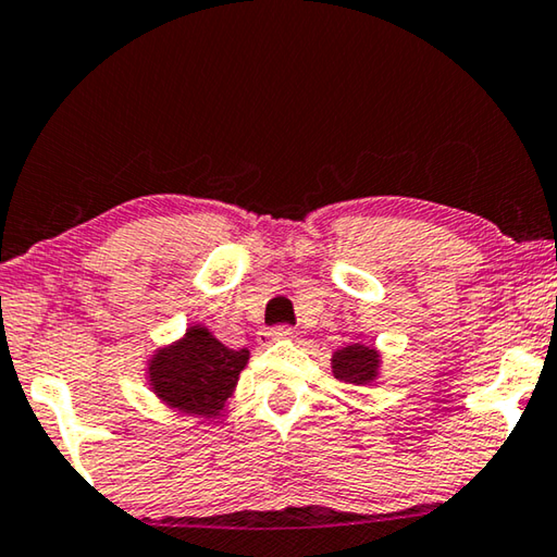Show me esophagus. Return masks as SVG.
<instances>
[{
    "instance_id": "esophagus-1",
    "label": "esophagus",
    "mask_w": 557,
    "mask_h": 557,
    "mask_svg": "<svg viewBox=\"0 0 557 557\" xmlns=\"http://www.w3.org/2000/svg\"><path fill=\"white\" fill-rule=\"evenodd\" d=\"M261 335H263V339H288V337H294V333H290V327H286V325L271 327V330H267V333H261Z\"/></svg>"
}]
</instances>
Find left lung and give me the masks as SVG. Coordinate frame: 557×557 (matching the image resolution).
Wrapping results in <instances>:
<instances>
[{"label":"left lung","instance_id":"left-lung-1","mask_svg":"<svg viewBox=\"0 0 557 557\" xmlns=\"http://www.w3.org/2000/svg\"><path fill=\"white\" fill-rule=\"evenodd\" d=\"M382 355L374 347L367 345H347L333 355V374L345 384H372L379 376Z\"/></svg>","mask_w":557,"mask_h":557}]
</instances>
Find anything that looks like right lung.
<instances>
[{
  "label": "right lung",
  "mask_w": 557,
  "mask_h": 557,
  "mask_svg": "<svg viewBox=\"0 0 557 557\" xmlns=\"http://www.w3.org/2000/svg\"><path fill=\"white\" fill-rule=\"evenodd\" d=\"M249 349H230L208 327L193 325L149 359V386L161 401L181 413L220 416L232 396Z\"/></svg>",
  "instance_id": "1"
}]
</instances>
